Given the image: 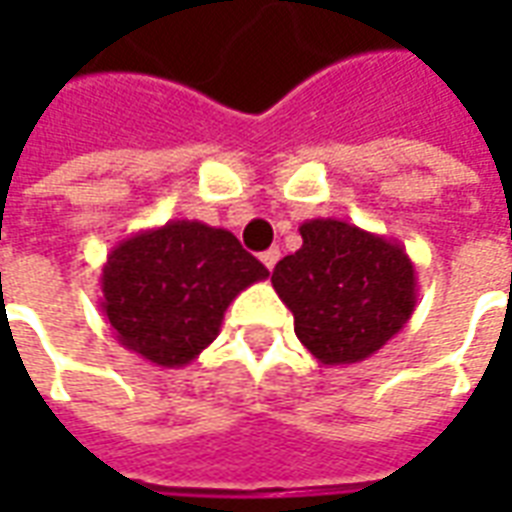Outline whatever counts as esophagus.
I'll return each mask as SVG.
<instances>
[{"instance_id":"obj_1","label":"esophagus","mask_w":512,"mask_h":512,"mask_svg":"<svg viewBox=\"0 0 512 512\" xmlns=\"http://www.w3.org/2000/svg\"><path fill=\"white\" fill-rule=\"evenodd\" d=\"M260 260H263V266H266L268 271H274V266H277V260H279V249H277V246H271V249H266V252L260 255Z\"/></svg>"}]
</instances>
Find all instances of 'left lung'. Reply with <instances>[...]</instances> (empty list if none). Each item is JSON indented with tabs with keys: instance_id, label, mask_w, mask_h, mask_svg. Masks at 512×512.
Wrapping results in <instances>:
<instances>
[{
	"instance_id": "1",
	"label": "left lung",
	"mask_w": 512,
	"mask_h": 512,
	"mask_svg": "<svg viewBox=\"0 0 512 512\" xmlns=\"http://www.w3.org/2000/svg\"><path fill=\"white\" fill-rule=\"evenodd\" d=\"M301 249L271 274L301 345L321 365H354L411 318L417 274L406 249L343 219H307Z\"/></svg>"
}]
</instances>
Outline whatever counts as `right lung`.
<instances>
[{
	"label": "right lung",
	"mask_w": 512,
	"mask_h": 512,
	"mask_svg": "<svg viewBox=\"0 0 512 512\" xmlns=\"http://www.w3.org/2000/svg\"><path fill=\"white\" fill-rule=\"evenodd\" d=\"M266 277L268 268L230 230L175 219L109 252L101 310L128 351L183 367L216 340L235 296Z\"/></svg>",
	"instance_id": "1"
}]
</instances>
